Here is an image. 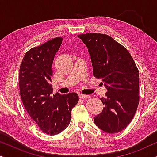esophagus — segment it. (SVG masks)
<instances>
[{
  "label": "esophagus",
  "mask_w": 157,
  "mask_h": 157,
  "mask_svg": "<svg viewBox=\"0 0 157 157\" xmlns=\"http://www.w3.org/2000/svg\"><path fill=\"white\" fill-rule=\"evenodd\" d=\"M79 97L81 98H83V99H86V98H89L91 97L89 95H85V94H79Z\"/></svg>",
  "instance_id": "esophagus-1"
}]
</instances>
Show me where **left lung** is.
<instances>
[{
  "mask_svg": "<svg viewBox=\"0 0 157 157\" xmlns=\"http://www.w3.org/2000/svg\"><path fill=\"white\" fill-rule=\"evenodd\" d=\"M88 48L94 76L101 78L107 90L100 99L102 112L94 117L101 130L114 134L124 129L134 118L139 100V70L127 49L106 34L78 35Z\"/></svg>",
  "mask_w": 157,
  "mask_h": 157,
  "instance_id": "left-lung-1",
  "label": "left lung"
}]
</instances>
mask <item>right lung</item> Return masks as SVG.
Instances as JSON below:
<instances>
[{"mask_svg": "<svg viewBox=\"0 0 157 157\" xmlns=\"http://www.w3.org/2000/svg\"><path fill=\"white\" fill-rule=\"evenodd\" d=\"M62 38H55L30 49L21 62L19 89L25 110L47 134L56 135L68 126L71 110L78 101L76 93L52 95V63Z\"/></svg>", "mask_w": 157, "mask_h": 157, "instance_id": "1", "label": "right lung"}]
</instances>
